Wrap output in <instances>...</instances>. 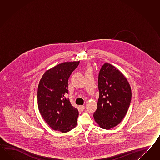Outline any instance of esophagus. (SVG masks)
<instances>
[{
  "label": "esophagus",
  "mask_w": 160,
  "mask_h": 160,
  "mask_svg": "<svg viewBox=\"0 0 160 160\" xmlns=\"http://www.w3.org/2000/svg\"><path fill=\"white\" fill-rule=\"evenodd\" d=\"M79 109H80V111L82 112V111H84V109H85V106L84 105L79 106Z\"/></svg>",
  "instance_id": "1"
}]
</instances>
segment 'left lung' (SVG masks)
Instances as JSON below:
<instances>
[{
  "mask_svg": "<svg viewBox=\"0 0 160 160\" xmlns=\"http://www.w3.org/2000/svg\"><path fill=\"white\" fill-rule=\"evenodd\" d=\"M98 88L99 97L94 120L102 128L110 129L120 124L127 112L131 88L121 71L109 63L99 71Z\"/></svg>",
  "mask_w": 160,
  "mask_h": 160,
  "instance_id": "left-lung-1",
  "label": "left lung"
}]
</instances>
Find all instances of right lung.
Wrapping results in <instances>:
<instances>
[{
  "label": "right lung",
  "mask_w": 160,
  "mask_h": 160,
  "mask_svg": "<svg viewBox=\"0 0 160 160\" xmlns=\"http://www.w3.org/2000/svg\"><path fill=\"white\" fill-rule=\"evenodd\" d=\"M80 61L61 63L46 70L39 82L38 105L43 119L51 128L65 133L77 125L78 110L65 97L68 82Z\"/></svg>",
  "instance_id": "right-lung-1"
}]
</instances>
